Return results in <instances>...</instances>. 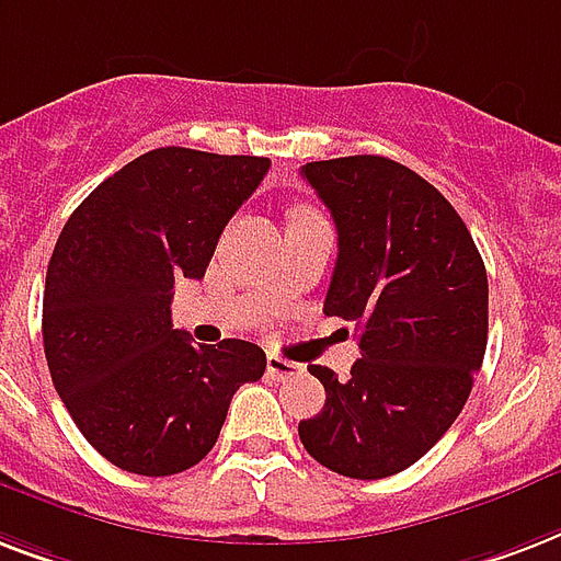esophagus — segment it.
<instances>
[{"label":"esophagus","instance_id":"obj_1","mask_svg":"<svg viewBox=\"0 0 561 561\" xmlns=\"http://www.w3.org/2000/svg\"><path fill=\"white\" fill-rule=\"evenodd\" d=\"M267 374H271L276 382H285V379H294V376L302 374V367L288 362V358L267 356Z\"/></svg>","mask_w":561,"mask_h":561}]
</instances>
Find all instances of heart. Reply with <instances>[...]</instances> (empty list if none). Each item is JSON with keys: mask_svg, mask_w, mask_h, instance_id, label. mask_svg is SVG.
Masks as SVG:
<instances>
[{"mask_svg": "<svg viewBox=\"0 0 561 561\" xmlns=\"http://www.w3.org/2000/svg\"><path fill=\"white\" fill-rule=\"evenodd\" d=\"M299 214H302V211H299Z\"/></svg>", "mask_w": 561, "mask_h": 561, "instance_id": "heart-1", "label": "heart"}]
</instances>
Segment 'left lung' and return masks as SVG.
Here are the masks:
<instances>
[{
	"label": "left lung",
	"mask_w": 561,
	"mask_h": 561,
	"mask_svg": "<svg viewBox=\"0 0 561 561\" xmlns=\"http://www.w3.org/2000/svg\"><path fill=\"white\" fill-rule=\"evenodd\" d=\"M337 229L323 311L356 323L362 358L337 382L311 365L327 403L299 421L323 468L382 480L430 453L468 403L489 341V276L456 208L382 156L302 170Z\"/></svg>",
	"instance_id": "left-lung-1"
}]
</instances>
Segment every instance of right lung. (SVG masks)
<instances>
[{
	"label": "right lung",
	"instance_id": "obj_1",
	"mask_svg": "<svg viewBox=\"0 0 561 561\" xmlns=\"http://www.w3.org/2000/svg\"><path fill=\"white\" fill-rule=\"evenodd\" d=\"M271 158L164 147L128 161L64 224L43 290L55 391L93 450L140 477L203 461L259 344H194L173 329L179 279H203L217 238Z\"/></svg>",
	"mask_w": 561,
	"mask_h": 561
}]
</instances>
